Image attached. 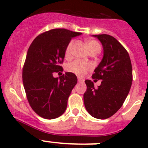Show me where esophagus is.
<instances>
[{
	"label": "esophagus",
	"mask_w": 148,
	"mask_h": 148,
	"mask_svg": "<svg viewBox=\"0 0 148 148\" xmlns=\"http://www.w3.org/2000/svg\"><path fill=\"white\" fill-rule=\"evenodd\" d=\"M78 82H80V83H83L84 82V80L83 79H82V78H78Z\"/></svg>",
	"instance_id": "esophagus-1"
}]
</instances>
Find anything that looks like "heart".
Wrapping results in <instances>:
<instances>
[{
	"label": "heart",
	"mask_w": 148,
	"mask_h": 148,
	"mask_svg": "<svg viewBox=\"0 0 148 148\" xmlns=\"http://www.w3.org/2000/svg\"><path fill=\"white\" fill-rule=\"evenodd\" d=\"M74 44V40H71L67 44L66 47L65 49V57L69 58L71 56V52H72L73 45ZM86 45L89 49V52L95 51H100L101 46L99 43L95 40H89L86 41ZM92 69V65L88 62H82L79 60H75L74 62L69 63L66 66V69L69 72H71L74 74L78 77H83L86 73L91 71Z\"/></svg>",
	"instance_id": "obj_1"
}]
</instances>
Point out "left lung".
<instances>
[{
    "label": "left lung",
    "instance_id": "1",
    "mask_svg": "<svg viewBox=\"0 0 148 148\" xmlns=\"http://www.w3.org/2000/svg\"><path fill=\"white\" fill-rule=\"evenodd\" d=\"M101 41L104 56L95 69L92 79H102L97 89L91 80H86L84 94L86 110L95 118H109L120 109L127 96L132 82V68L129 53L113 36L95 35Z\"/></svg>",
    "mask_w": 148,
    "mask_h": 148
}]
</instances>
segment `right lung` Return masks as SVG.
<instances>
[{
	"label": "right lung",
	"instance_id": "add662e5",
	"mask_svg": "<svg viewBox=\"0 0 148 148\" xmlns=\"http://www.w3.org/2000/svg\"><path fill=\"white\" fill-rule=\"evenodd\" d=\"M80 34L54 28L39 34L28 48L22 70L23 86L31 107L43 118H57L66 109L77 76L66 72L54 78L53 74L62 71L66 47L73 37Z\"/></svg>",
	"mask_w": 148,
	"mask_h": 148
}]
</instances>
